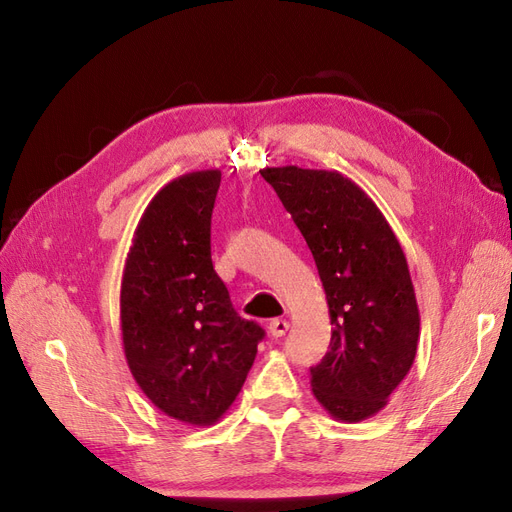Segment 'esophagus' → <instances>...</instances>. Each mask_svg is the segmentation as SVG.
I'll return each mask as SVG.
<instances>
[{
  "mask_svg": "<svg viewBox=\"0 0 512 512\" xmlns=\"http://www.w3.org/2000/svg\"><path fill=\"white\" fill-rule=\"evenodd\" d=\"M288 329H290V324H288L286 320H282V318H275V320H271V324H269V333H271L275 339H277V337H284Z\"/></svg>",
  "mask_w": 512,
  "mask_h": 512,
  "instance_id": "esophagus-1",
  "label": "esophagus"
}]
</instances>
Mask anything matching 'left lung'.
Wrapping results in <instances>:
<instances>
[{
  "label": "left lung",
  "instance_id": "left-lung-1",
  "mask_svg": "<svg viewBox=\"0 0 512 512\" xmlns=\"http://www.w3.org/2000/svg\"><path fill=\"white\" fill-rule=\"evenodd\" d=\"M316 260L333 324L312 367L318 404L337 421L380 412L414 363L421 316L404 250L359 185L337 170L262 168Z\"/></svg>",
  "mask_w": 512,
  "mask_h": 512
}]
</instances>
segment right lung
I'll use <instances>...</instances> for the list:
<instances>
[{"mask_svg": "<svg viewBox=\"0 0 512 512\" xmlns=\"http://www.w3.org/2000/svg\"><path fill=\"white\" fill-rule=\"evenodd\" d=\"M220 170L166 183L134 230L121 280L123 352L166 416L213 425L237 399L265 337L241 318L211 262Z\"/></svg>", "mask_w": 512, "mask_h": 512, "instance_id": "add662e5", "label": "right lung"}]
</instances>
